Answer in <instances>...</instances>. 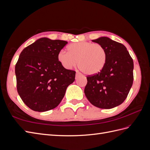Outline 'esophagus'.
<instances>
[{
    "mask_svg": "<svg viewBox=\"0 0 150 150\" xmlns=\"http://www.w3.org/2000/svg\"><path fill=\"white\" fill-rule=\"evenodd\" d=\"M80 75H81V74L79 73V72H76V77H78V76H79Z\"/></svg>",
    "mask_w": 150,
    "mask_h": 150,
    "instance_id": "34e87169",
    "label": "esophagus"
}]
</instances>
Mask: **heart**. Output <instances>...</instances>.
<instances>
[{
  "label": "heart",
  "mask_w": 150,
  "mask_h": 150,
  "mask_svg": "<svg viewBox=\"0 0 150 150\" xmlns=\"http://www.w3.org/2000/svg\"><path fill=\"white\" fill-rule=\"evenodd\" d=\"M68 52L61 50L57 54V60L66 69H71L78 64L84 73L92 75L98 73L105 66L106 52L99 44L82 41L71 44Z\"/></svg>",
  "instance_id": "1"
}]
</instances>
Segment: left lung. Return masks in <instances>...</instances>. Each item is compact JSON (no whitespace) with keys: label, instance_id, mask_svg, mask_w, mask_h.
<instances>
[{"label":"left lung","instance_id":"1","mask_svg":"<svg viewBox=\"0 0 150 150\" xmlns=\"http://www.w3.org/2000/svg\"><path fill=\"white\" fill-rule=\"evenodd\" d=\"M92 41L105 49L106 62L100 72L87 76L84 93L94 106L113 108L124 102L133 85V59L123 44L109 38L101 37Z\"/></svg>","mask_w":150,"mask_h":150}]
</instances>
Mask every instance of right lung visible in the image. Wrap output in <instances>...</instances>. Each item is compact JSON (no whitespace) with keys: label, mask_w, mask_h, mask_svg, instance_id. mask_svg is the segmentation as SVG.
<instances>
[{"label":"right lung","mask_w":150,"mask_h":150,"mask_svg":"<svg viewBox=\"0 0 150 150\" xmlns=\"http://www.w3.org/2000/svg\"><path fill=\"white\" fill-rule=\"evenodd\" d=\"M67 44L42 38L21 52L15 67L17 89L32 110L44 112L57 107L74 81L76 72L65 69L57 60Z\"/></svg>","instance_id":"right-lung-1"}]
</instances>
